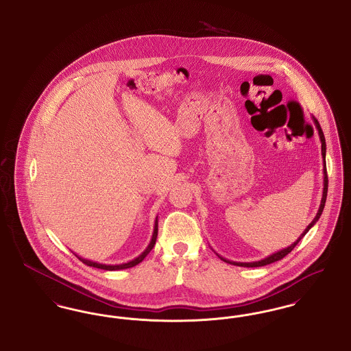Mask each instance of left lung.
<instances>
[{
	"instance_id": "left-lung-1",
	"label": "left lung",
	"mask_w": 351,
	"mask_h": 351,
	"mask_svg": "<svg viewBox=\"0 0 351 351\" xmlns=\"http://www.w3.org/2000/svg\"><path fill=\"white\" fill-rule=\"evenodd\" d=\"M315 123H316V126H317L318 134H319V139H321V152H322V158H324V160H325V152H326V143H325V136H324V133H322V130H321V126H319V123H318L317 119H315ZM328 172H326V163H324V193H322V200H321V205H319V209H318L317 216L315 217V219L308 225V228L305 229V232L301 234L300 237H299V239L295 242V243H292L289 247H287V249H284L282 251H278V252H275V254H272V255H269L268 258L266 259H263V261H259V262H252V263H235V262H229V261H226V259H223V258H221L222 261H225V262H228V263H232L234 266H241V267H262V266H266V265H269V263H274V262H276V261H280V259H283L285 255H288L291 251L293 250L295 247H296V245L300 242L301 238L305 235V234L308 233V230L316 223V221H318V218L321 216V213H322V210H324V206H325V201H326V195H328Z\"/></svg>"
}]
</instances>
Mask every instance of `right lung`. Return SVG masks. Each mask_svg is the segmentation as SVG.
I'll return each mask as SVG.
<instances>
[{
  "instance_id": "right-lung-1",
  "label": "right lung",
  "mask_w": 351,
  "mask_h": 351,
  "mask_svg": "<svg viewBox=\"0 0 351 351\" xmlns=\"http://www.w3.org/2000/svg\"><path fill=\"white\" fill-rule=\"evenodd\" d=\"M156 237H158V218H156V221H155V228H154V234H152V239H151L150 245H149V247L146 249V250L143 251L138 258H135L134 261L132 262H129V263H125V265H117V266H106V265H100V263H95V262H90V261H86V259H83V258H80V256H77L82 262H83L84 265H86V266H90V267L95 268H101V269H108V271H114V269H123V268H130L134 267V266H136L138 263H141L145 258H146V255L152 250V247H154V245H155V242H156Z\"/></svg>"
}]
</instances>
